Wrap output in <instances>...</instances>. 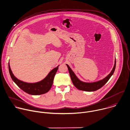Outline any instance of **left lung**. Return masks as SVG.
<instances>
[{
	"label": "left lung",
	"instance_id": "1",
	"mask_svg": "<svg viewBox=\"0 0 130 130\" xmlns=\"http://www.w3.org/2000/svg\"><path fill=\"white\" fill-rule=\"evenodd\" d=\"M68 67V69L69 72V74L71 77V78L72 80V82L74 85V86L78 90L85 91L87 92H93L95 91L101 87H102L104 86L109 80V79L111 78V77L113 74L115 68H116V59L115 60V63L114 67L110 72V73L105 78H103L102 80H99L98 82H93V83H85L84 82L81 81L79 80L78 77L76 76L74 72L72 70V69L70 68L68 64H66Z\"/></svg>",
	"mask_w": 130,
	"mask_h": 130
}]
</instances>
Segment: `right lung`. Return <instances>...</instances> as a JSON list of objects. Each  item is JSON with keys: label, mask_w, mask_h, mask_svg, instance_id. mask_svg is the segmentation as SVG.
Instances as JSON below:
<instances>
[{"label": "right lung", "mask_w": 130, "mask_h": 130, "mask_svg": "<svg viewBox=\"0 0 130 130\" xmlns=\"http://www.w3.org/2000/svg\"><path fill=\"white\" fill-rule=\"evenodd\" d=\"M58 67L59 66L51 71L42 80L35 83H28L19 80L14 76L9 63V73L13 82L24 92L33 95L43 94L50 90L53 85L54 76L58 70Z\"/></svg>", "instance_id": "1"}]
</instances>
